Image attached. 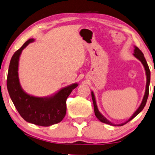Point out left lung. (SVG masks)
Listing matches in <instances>:
<instances>
[{
    "label": "left lung",
    "mask_w": 155,
    "mask_h": 155,
    "mask_svg": "<svg viewBox=\"0 0 155 155\" xmlns=\"http://www.w3.org/2000/svg\"><path fill=\"white\" fill-rule=\"evenodd\" d=\"M134 55L135 58H136L138 60H140L141 63H142L144 68H145V74H146V78H147V82H146V87H145V95H144L143 98L142 102H141V104H140V106L138 107V108L137 109V110L135 112L131 117H130L129 119H128L127 121L124 122V123H122L120 124H114L112 123V122L110 121L107 119H106L103 115H102L101 113L100 112V111L98 110V108H97V103H96V100H95V97L94 95V93L93 91H91V96H92V100H93V106H94V112H95V116L99 120L102 122V123L109 124V125L111 126H123L124 124H126V123H128V121H130V120H132L135 117H136L139 113H140L141 111L143 110V108L145 107L146 102H147V100L148 97V95H149V86H150V71L149 69V67H148V64L147 62H146V60L144 57L143 53H142V51H140V49L138 48V47H136V45H134Z\"/></svg>",
    "instance_id": "left-lung-1"
}]
</instances>
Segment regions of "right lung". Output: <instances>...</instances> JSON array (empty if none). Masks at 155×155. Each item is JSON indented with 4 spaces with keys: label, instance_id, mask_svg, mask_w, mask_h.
<instances>
[{
    "label": "right lung",
    "instance_id": "1",
    "mask_svg": "<svg viewBox=\"0 0 155 155\" xmlns=\"http://www.w3.org/2000/svg\"><path fill=\"white\" fill-rule=\"evenodd\" d=\"M34 41V38L29 39L12 55L8 69L7 88L13 104L26 121L35 125L50 126L64 119L67 111L66 100L78 84L69 85L47 97H36L26 93L19 82V57L23 50Z\"/></svg>",
    "mask_w": 155,
    "mask_h": 155
}]
</instances>
